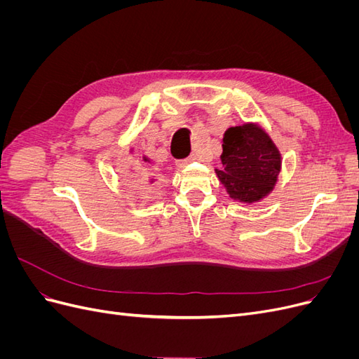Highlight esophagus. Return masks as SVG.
I'll list each match as a JSON object with an SVG mask.
<instances>
[{
	"mask_svg": "<svg viewBox=\"0 0 359 359\" xmlns=\"http://www.w3.org/2000/svg\"><path fill=\"white\" fill-rule=\"evenodd\" d=\"M194 160H199V156L198 154H193L190 158H187V160H181V161H178L177 165H178V168H184V166H187L189 163H191V161H194Z\"/></svg>",
	"mask_w": 359,
	"mask_h": 359,
	"instance_id": "esophagus-1",
	"label": "esophagus"
}]
</instances>
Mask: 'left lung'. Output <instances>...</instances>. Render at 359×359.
Instances as JSON below:
<instances>
[{"instance_id": "8db88e82", "label": "left lung", "mask_w": 359, "mask_h": 359, "mask_svg": "<svg viewBox=\"0 0 359 359\" xmlns=\"http://www.w3.org/2000/svg\"><path fill=\"white\" fill-rule=\"evenodd\" d=\"M222 168L215 169L229 198L256 203L273 193L281 172V153L259 123L229 127L223 135Z\"/></svg>"}]
</instances>
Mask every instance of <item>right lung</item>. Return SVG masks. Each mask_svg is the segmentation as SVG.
Segmentation results:
<instances>
[{"instance_id":"obj_1","label":"right lung","mask_w":359,"mask_h":359,"mask_svg":"<svg viewBox=\"0 0 359 359\" xmlns=\"http://www.w3.org/2000/svg\"><path fill=\"white\" fill-rule=\"evenodd\" d=\"M128 154H130V156H133V154H135V148H133V147H130V148H128ZM142 161H144V163H151V165H153V160H151V158H149V157H147V156H144V157H142ZM139 178H144V175H139ZM148 181H149V182H153V178H149Z\"/></svg>"}]
</instances>
